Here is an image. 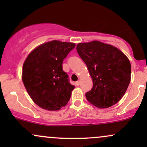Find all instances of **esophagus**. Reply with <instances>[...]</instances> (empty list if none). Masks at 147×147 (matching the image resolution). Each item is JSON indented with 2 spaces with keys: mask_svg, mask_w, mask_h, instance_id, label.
I'll return each mask as SVG.
<instances>
[{
  "mask_svg": "<svg viewBox=\"0 0 147 147\" xmlns=\"http://www.w3.org/2000/svg\"><path fill=\"white\" fill-rule=\"evenodd\" d=\"M75 84H76V85H77V86H79V85H80V81L78 80L77 82H76Z\"/></svg>",
  "mask_w": 147,
  "mask_h": 147,
  "instance_id": "esophagus-1",
  "label": "esophagus"
}]
</instances>
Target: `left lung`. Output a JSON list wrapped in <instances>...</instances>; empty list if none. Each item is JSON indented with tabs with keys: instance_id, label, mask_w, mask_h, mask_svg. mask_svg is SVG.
<instances>
[{
	"instance_id": "obj_1",
	"label": "left lung",
	"mask_w": 147,
	"mask_h": 147,
	"mask_svg": "<svg viewBox=\"0 0 147 147\" xmlns=\"http://www.w3.org/2000/svg\"><path fill=\"white\" fill-rule=\"evenodd\" d=\"M77 50L92 79V89L86 93L87 100L101 109L117 104L131 81L129 59L115 47L97 41L79 43Z\"/></svg>"
}]
</instances>
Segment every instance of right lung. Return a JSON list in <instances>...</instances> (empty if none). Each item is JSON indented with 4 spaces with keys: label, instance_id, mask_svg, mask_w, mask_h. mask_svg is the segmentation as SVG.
I'll return each instance as SVG.
<instances>
[{
    "label": "right lung",
    "instance_id": "obj_1",
    "mask_svg": "<svg viewBox=\"0 0 147 147\" xmlns=\"http://www.w3.org/2000/svg\"><path fill=\"white\" fill-rule=\"evenodd\" d=\"M75 47L73 43L52 41L35 48L23 66V84L36 104L58 111L70 100L75 86L63 70V59Z\"/></svg>",
    "mask_w": 147,
    "mask_h": 147
}]
</instances>
